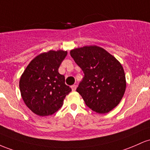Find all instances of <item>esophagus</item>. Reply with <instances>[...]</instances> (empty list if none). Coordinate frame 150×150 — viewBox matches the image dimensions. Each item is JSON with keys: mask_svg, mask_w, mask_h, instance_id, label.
<instances>
[{"mask_svg": "<svg viewBox=\"0 0 150 150\" xmlns=\"http://www.w3.org/2000/svg\"><path fill=\"white\" fill-rule=\"evenodd\" d=\"M76 87H77V85H76V84H74V85H72L71 86V88L73 91H75L76 89Z\"/></svg>", "mask_w": 150, "mask_h": 150, "instance_id": "esophagus-1", "label": "esophagus"}]
</instances>
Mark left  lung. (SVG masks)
Returning a JSON list of instances; mask_svg holds the SVG:
<instances>
[{"label": "left lung", "instance_id": "obj_1", "mask_svg": "<svg viewBox=\"0 0 150 150\" xmlns=\"http://www.w3.org/2000/svg\"><path fill=\"white\" fill-rule=\"evenodd\" d=\"M70 54L83 71L76 91L86 105L98 113L112 110L125 91V75L121 64L106 50L95 45L72 50Z\"/></svg>", "mask_w": 150, "mask_h": 150}]
</instances>
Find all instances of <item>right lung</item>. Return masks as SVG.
<instances>
[{
    "label": "right lung",
    "instance_id": "right-lung-1",
    "mask_svg": "<svg viewBox=\"0 0 150 150\" xmlns=\"http://www.w3.org/2000/svg\"><path fill=\"white\" fill-rule=\"evenodd\" d=\"M67 51L50 50L39 54L26 67L20 80V90L25 105L35 114L47 116L56 112L71 91L59 67Z\"/></svg>",
    "mask_w": 150,
    "mask_h": 150
}]
</instances>
